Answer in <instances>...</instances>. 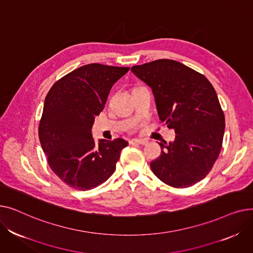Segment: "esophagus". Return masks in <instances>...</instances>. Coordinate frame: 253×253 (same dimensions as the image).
<instances>
[{"instance_id": "obj_1", "label": "esophagus", "mask_w": 253, "mask_h": 253, "mask_svg": "<svg viewBox=\"0 0 253 253\" xmlns=\"http://www.w3.org/2000/svg\"><path fill=\"white\" fill-rule=\"evenodd\" d=\"M130 143L131 144H141V145H144L148 143V140H144V139H132L130 140Z\"/></svg>"}]
</instances>
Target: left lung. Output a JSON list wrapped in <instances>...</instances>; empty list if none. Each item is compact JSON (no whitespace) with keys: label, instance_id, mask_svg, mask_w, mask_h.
Instances as JSON below:
<instances>
[{"label":"left lung","instance_id":"1","mask_svg":"<svg viewBox=\"0 0 253 253\" xmlns=\"http://www.w3.org/2000/svg\"><path fill=\"white\" fill-rule=\"evenodd\" d=\"M153 90L159 118L175 130L173 142H160L151 162L154 174L173 188H188L209 173L219 156L224 115L208 79L178 61L158 59L131 68Z\"/></svg>","mask_w":253,"mask_h":253}]
</instances>
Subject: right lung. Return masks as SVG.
Segmentation results:
<instances>
[{
  "instance_id": "obj_1",
  "label": "right lung",
  "mask_w": 253,
  "mask_h": 253,
  "mask_svg": "<svg viewBox=\"0 0 253 253\" xmlns=\"http://www.w3.org/2000/svg\"><path fill=\"white\" fill-rule=\"evenodd\" d=\"M130 68L90 63L65 75L47 93L39 138L52 171L71 188L88 191L114 173L122 138H92L94 117L103 110L113 85Z\"/></svg>"
}]
</instances>
